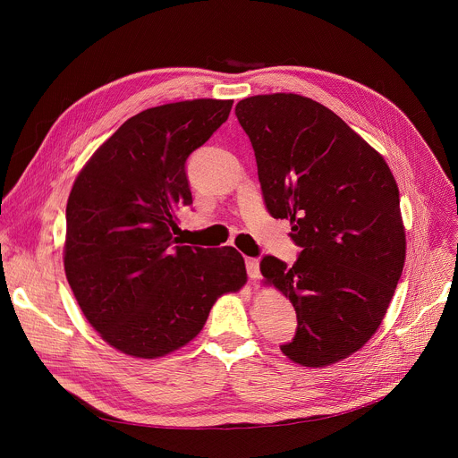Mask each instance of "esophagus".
Returning <instances> with one entry per match:
<instances>
[{
  "label": "esophagus",
  "instance_id": "obj_1",
  "mask_svg": "<svg viewBox=\"0 0 458 458\" xmlns=\"http://www.w3.org/2000/svg\"><path fill=\"white\" fill-rule=\"evenodd\" d=\"M246 272H248V277H250L251 281L259 279L260 268H259V260H257V259H246Z\"/></svg>",
  "mask_w": 458,
  "mask_h": 458
}]
</instances>
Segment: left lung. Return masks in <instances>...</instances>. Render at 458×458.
Segmentation results:
<instances>
[{
    "mask_svg": "<svg viewBox=\"0 0 458 458\" xmlns=\"http://www.w3.org/2000/svg\"><path fill=\"white\" fill-rule=\"evenodd\" d=\"M265 203L290 219L302 248L288 268L267 255L265 284L295 308L297 334L281 346L295 364L324 368L378 330L406 260L399 186L384 157L335 112L299 94L241 99Z\"/></svg>",
    "mask_w": 458,
    "mask_h": 458,
    "instance_id": "left-lung-1",
    "label": "left lung"
}]
</instances>
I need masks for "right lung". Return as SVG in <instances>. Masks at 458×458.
Listing matches in <instances>:
<instances>
[{
	"mask_svg": "<svg viewBox=\"0 0 458 458\" xmlns=\"http://www.w3.org/2000/svg\"><path fill=\"white\" fill-rule=\"evenodd\" d=\"M232 99H191L126 119L78 174L67 203L64 276L99 337L136 359L199 335L216 301L246 284L232 248L177 244L191 205L188 156L228 119Z\"/></svg>",
	"mask_w": 458,
	"mask_h": 458,
	"instance_id": "right-lung-1",
	"label": "right lung"
}]
</instances>
